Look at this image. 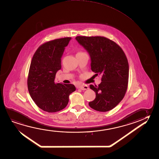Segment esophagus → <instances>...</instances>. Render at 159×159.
Returning a JSON list of instances; mask_svg holds the SVG:
<instances>
[{
    "label": "esophagus",
    "mask_w": 159,
    "mask_h": 159,
    "mask_svg": "<svg viewBox=\"0 0 159 159\" xmlns=\"http://www.w3.org/2000/svg\"><path fill=\"white\" fill-rule=\"evenodd\" d=\"M79 89H80L82 90H87L89 89V87L87 85H81V86H78Z\"/></svg>",
    "instance_id": "esophagus-1"
}]
</instances>
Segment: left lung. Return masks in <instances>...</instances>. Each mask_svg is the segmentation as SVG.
I'll use <instances>...</instances> for the list:
<instances>
[{
    "label": "left lung",
    "mask_w": 159,
    "mask_h": 159,
    "mask_svg": "<svg viewBox=\"0 0 159 159\" xmlns=\"http://www.w3.org/2000/svg\"><path fill=\"white\" fill-rule=\"evenodd\" d=\"M75 39L89 53L91 70L102 75L98 86L90 85L96 97L89 106L98 111H109L122 100L127 89L129 65L125 53L116 43L104 37Z\"/></svg>",
    "instance_id": "left-lung-1"
}]
</instances>
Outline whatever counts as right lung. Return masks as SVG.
Listing matches in <instances>:
<instances>
[{
  "label": "right lung",
  "instance_id": "obj_1",
  "mask_svg": "<svg viewBox=\"0 0 159 159\" xmlns=\"http://www.w3.org/2000/svg\"><path fill=\"white\" fill-rule=\"evenodd\" d=\"M71 37L54 39L40 46L34 54L28 73V92L37 106L48 113L60 111L69 102L73 84L55 83L57 71L61 68V57Z\"/></svg>",
  "mask_w": 159,
  "mask_h": 159
}]
</instances>
